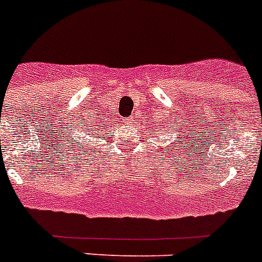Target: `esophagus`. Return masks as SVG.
I'll return each instance as SVG.
<instances>
[{"mask_svg":"<svg viewBox=\"0 0 262 262\" xmlns=\"http://www.w3.org/2000/svg\"><path fill=\"white\" fill-rule=\"evenodd\" d=\"M126 123H127V124H133V123H134V118H133V117L127 118V119H126Z\"/></svg>","mask_w":262,"mask_h":262,"instance_id":"obj_1","label":"esophagus"}]
</instances>
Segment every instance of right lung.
I'll list each match as a JSON object with an SVG mask.
<instances>
[{
  "label": "right lung",
  "mask_w": 262,
  "mask_h": 262,
  "mask_svg": "<svg viewBox=\"0 0 262 262\" xmlns=\"http://www.w3.org/2000/svg\"><path fill=\"white\" fill-rule=\"evenodd\" d=\"M102 127H105L103 122H99V120H97V119H94V120L84 119L82 122H80V123H78L77 131H80V129H81V131H86V133H90V134H88L90 138H97V136H98V134H99V131H102V129H103ZM78 138H81V136H78ZM84 142H86V139H84ZM76 144H77L80 148L84 147V145L81 144L80 140H78ZM72 145L75 147V143H73Z\"/></svg>",
  "instance_id": "add662e5"
}]
</instances>
